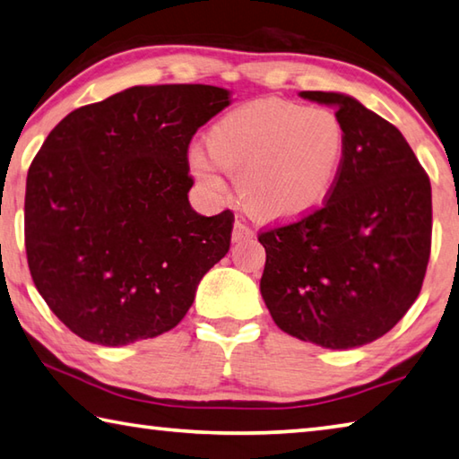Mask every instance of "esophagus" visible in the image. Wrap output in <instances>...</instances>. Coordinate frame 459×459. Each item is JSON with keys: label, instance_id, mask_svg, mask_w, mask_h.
<instances>
[{"label": "esophagus", "instance_id": "1", "mask_svg": "<svg viewBox=\"0 0 459 459\" xmlns=\"http://www.w3.org/2000/svg\"><path fill=\"white\" fill-rule=\"evenodd\" d=\"M253 229L248 227V224H245L243 221H237L235 227H232V240L235 243H238V240H247V238H253Z\"/></svg>", "mask_w": 459, "mask_h": 459}]
</instances>
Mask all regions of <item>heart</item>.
I'll return each instance as SVG.
<instances>
[{"mask_svg":"<svg viewBox=\"0 0 459 459\" xmlns=\"http://www.w3.org/2000/svg\"><path fill=\"white\" fill-rule=\"evenodd\" d=\"M347 146L339 116L323 106L255 100L214 124L206 152L193 150L195 177L212 193H227L224 170L238 174V193L258 219L290 222L315 212L331 196Z\"/></svg>","mask_w":459,"mask_h":459,"instance_id":"1","label":"heart"}]
</instances>
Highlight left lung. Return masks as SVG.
<instances>
[{
  "label": "left lung",
  "mask_w": 459,
  "mask_h": 459,
  "mask_svg": "<svg viewBox=\"0 0 459 459\" xmlns=\"http://www.w3.org/2000/svg\"><path fill=\"white\" fill-rule=\"evenodd\" d=\"M347 146L331 196L295 222L258 232L261 295L281 331L327 349L385 335L418 299L431 253L429 177L402 132L337 91Z\"/></svg>",
  "instance_id": "1"
}]
</instances>
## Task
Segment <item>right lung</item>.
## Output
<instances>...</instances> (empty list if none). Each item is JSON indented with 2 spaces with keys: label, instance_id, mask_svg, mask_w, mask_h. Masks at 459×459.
Wrapping results in <instances>:
<instances>
[{
  "label": "right lung",
  "instance_id": "1",
  "mask_svg": "<svg viewBox=\"0 0 459 459\" xmlns=\"http://www.w3.org/2000/svg\"><path fill=\"white\" fill-rule=\"evenodd\" d=\"M229 106L204 84L134 86L70 112L26 182L33 285L65 327L120 347L182 321L229 253L235 214L195 212L188 146Z\"/></svg>",
  "mask_w": 459,
  "mask_h": 459
}]
</instances>
